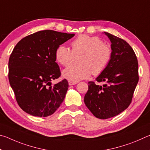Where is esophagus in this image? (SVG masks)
Segmentation results:
<instances>
[{
    "label": "esophagus",
    "instance_id": "34e87169",
    "mask_svg": "<svg viewBox=\"0 0 150 150\" xmlns=\"http://www.w3.org/2000/svg\"><path fill=\"white\" fill-rule=\"evenodd\" d=\"M77 82H72V81H69V85H74L75 84H77Z\"/></svg>",
    "mask_w": 150,
    "mask_h": 150
}]
</instances>
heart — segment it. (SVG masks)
Wrapping results in <instances>:
<instances>
[{
    "label": "heart",
    "instance_id": "heart-1",
    "mask_svg": "<svg viewBox=\"0 0 150 150\" xmlns=\"http://www.w3.org/2000/svg\"><path fill=\"white\" fill-rule=\"evenodd\" d=\"M71 50L65 45L57 47L55 57L63 66L69 65L75 56L80 55L79 65L69 66L63 70V76L72 82H78L92 74L99 75L108 67L112 57V48L98 36L81 34L73 40Z\"/></svg>",
    "mask_w": 150,
    "mask_h": 150
}]
</instances>
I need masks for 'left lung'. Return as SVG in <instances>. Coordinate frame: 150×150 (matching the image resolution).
I'll list each match as a JSON object with an SVG mask.
<instances>
[{"label":"left lung","instance_id":"obj_1","mask_svg":"<svg viewBox=\"0 0 150 150\" xmlns=\"http://www.w3.org/2000/svg\"><path fill=\"white\" fill-rule=\"evenodd\" d=\"M112 43V57L106 69L96 79L103 86L89 81L84 98L87 107L95 117L107 119L128 107L138 83V62L135 52L125 40L105 32Z\"/></svg>","mask_w":150,"mask_h":150}]
</instances>
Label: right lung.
<instances>
[{
	"instance_id": "1",
	"label": "right lung",
	"mask_w": 150,
	"mask_h": 150,
	"mask_svg": "<svg viewBox=\"0 0 150 150\" xmlns=\"http://www.w3.org/2000/svg\"><path fill=\"white\" fill-rule=\"evenodd\" d=\"M75 35L50 30L38 31L22 38L8 61V79L18 105L34 116L46 117L59 107L69 84L61 76L55 52L59 45Z\"/></svg>"
}]
</instances>
